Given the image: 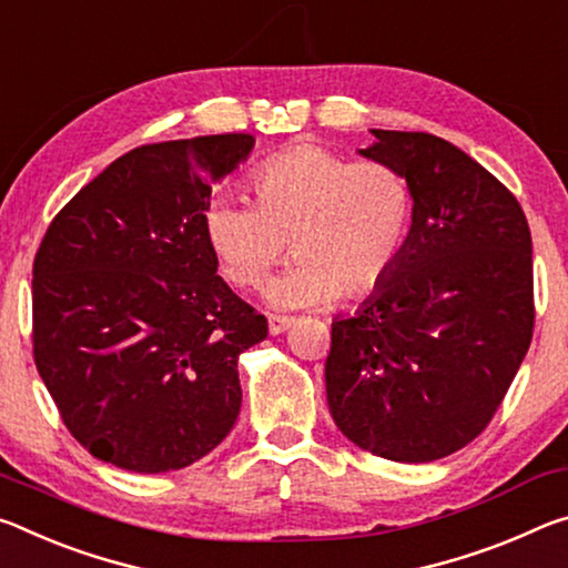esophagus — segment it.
<instances>
[{
	"label": "esophagus",
	"mask_w": 568,
	"mask_h": 568,
	"mask_svg": "<svg viewBox=\"0 0 568 568\" xmlns=\"http://www.w3.org/2000/svg\"><path fill=\"white\" fill-rule=\"evenodd\" d=\"M294 317H276V314H272L268 317V332L272 334H284L290 327H294Z\"/></svg>",
	"instance_id": "esophagus-1"
}]
</instances>
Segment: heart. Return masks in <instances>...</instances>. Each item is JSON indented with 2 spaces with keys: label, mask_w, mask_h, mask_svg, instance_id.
Returning <instances> with one entry per match:
<instances>
[{
  "label": "heart",
  "mask_w": 568,
  "mask_h": 568,
  "mask_svg": "<svg viewBox=\"0 0 568 568\" xmlns=\"http://www.w3.org/2000/svg\"><path fill=\"white\" fill-rule=\"evenodd\" d=\"M251 185L256 203L234 193L209 201L203 236L221 272L244 290H262L292 244L296 262L268 290L276 310L369 294L403 254L413 196L389 163H349L304 143L268 158Z\"/></svg>",
  "instance_id": "1"
}]
</instances>
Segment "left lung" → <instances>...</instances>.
<instances>
[{
  "label": "left lung",
  "mask_w": 568,
  "mask_h": 568,
  "mask_svg": "<svg viewBox=\"0 0 568 568\" xmlns=\"http://www.w3.org/2000/svg\"><path fill=\"white\" fill-rule=\"evenodd\" d=\"M372 135L357 153L403 173L413 223L385 282L332 322L327 403L362 450L430 463L478 438L531 345V231L514 193L458 145Z\"/></svg>",
  "instance_id": "left-lung-1"
}]
</instances>
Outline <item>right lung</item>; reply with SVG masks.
<instances>
[{"instance_id":"add662e5","label":"right lung","mask_w":568,"mask_h":568,"mask_svg":"<svg viewBox=\"0 0 568 568\" xmlns=\"http://www.w3.org/2000/svg\"><path fill=\"white\" fill-rule=\"evenodd\" d=\"M251 148L244 133L135 148L80 189L42 239L34 362L98 460L181 470L236 423L239 355L268 324L216 274L203 209Z\"/></svg>"}]
</instances>
